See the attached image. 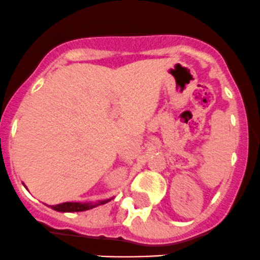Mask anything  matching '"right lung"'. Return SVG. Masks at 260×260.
<instances>
[{
	"label": "right lung",
	"instance_id": "add662e5",
	"mask_svg": "<svg viewBox=\"0 0 260 260\" xmlns=\"http://www.w3.org/2000/svg\"><path fill=\"white\" fill-rule=\"evenodd\" d=\"M109 202L107 201H102L98 205H104V203ZM96 207V205H90V203H79V202H64L60 203V205L52 206L53 209L59 212H82V211H88V209H91Z\"/></svg>",
	"mask_w": 260,
	"mask_h": 260
}]
</instances>
